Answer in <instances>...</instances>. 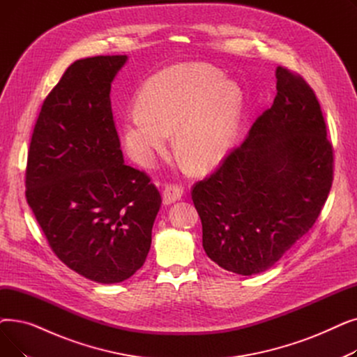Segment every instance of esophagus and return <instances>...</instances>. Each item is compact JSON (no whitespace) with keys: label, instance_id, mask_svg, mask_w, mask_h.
Instances as JSON below:
<instances>
[{"label":"esophagus","instance_id":"34e87169","mask_svg":"<svg viewBox=\"0 0 357 357\" xmlns=\"http://www.w3.org/2000/svg\"><path fill=\"white\" fill-rule=\"evenodd\" d=\"M182 194H183V188L181 185H167L165 191H163V194H162L163 204L169 205V204H172V202L181 199Z\"/></svg>","mask_w":357,"mask_h":357}]
</instances>
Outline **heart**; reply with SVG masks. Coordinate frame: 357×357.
Segmentation results:
<instances>
[{
	"label": "heart",
	"instance_id": "b5f03b06",
	"mask_svg": "<svg viewBox=\"0 0 357 357\" xmlns=\"http://www.w3.org/2000/svg\"><path fill=\"white\" fill-rule=\"evenodd\" d=\"M241 91L207 63H181L149 78L121 126L127 153L149 166L165 152L171 131L178 153L207 172L227 156L237 136Z\"/></svg>",
	"mask_w": 357,
	"mask_h": 357
}]
</instances>
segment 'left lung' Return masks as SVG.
<instances>
[{"label":"left lung","mask_w":357,"mask_h":357,"mask_svg":"<svg viewBox=\"0 0 357 357\" xmlns=\"http://www.w3.org/2000/svg\"><path fill=\"white\" fill-rule=\"evenodd\" d=\"M276 91L248 139L192 188L205 253L245 276L273 266L308 233L333 182V146L314 91L282 66Z\"/></svg>","instance_id":"obj_1"}]
</instances>
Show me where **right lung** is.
<instances>
[{"label":"right lung","mask_w":357,"mask_h":357,"mask_svg":"<svg viewBox=\"0 0 357 357\" xmlns=\"http://www.w3.org/2000/svg\"><path fill=\"white\" fill-rule=\"evenodd\" d=\"M126 54L73 62L36 121L26 169L27 204L63 264L98 284L139 271L162 198L124 165L111 111V82Z\"/></svg>","instance_id":"add662e5"}]
</instances>
